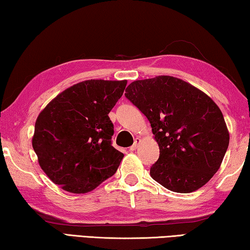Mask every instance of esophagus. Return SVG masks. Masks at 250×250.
<instances>
[{
  "instance_id": "obj_1",
  "label": "esophagus",
  "mask_w": 250,
  "mask_h": 250,
  "mask_svg": "<svg viewBox=\"0 0 250 250\" xmlns=\"http://www.w3.org/2000/svg\"><path fill=\"white\" fill-rule=\"evenodd\" d=\"M140 143H141V138H135L134 144L129 147V149H130V150H136L138 145H140Z\"/></svg>"
}]
</instances>
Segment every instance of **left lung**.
I'll return each mask as SVG.
<instances>
[{
    "instance_id": "left-lung-1",
    "label": "left lung",
    "mask_w": 250,
    "mask_h": 250,
    "mask_svg": "<svg viewBox=\"0 0 250 250\" xmlns=\"http://www.w3.org/2000/svg\"><path fill=\"white\" fill-rule=\"evenodd\" d=\"M125 96L149 121L159 147L154 181L176 193L199 189L219 169L229 144L222 110L181 79L161 75L130 83Z\"/></svg>"
}]
</instances>
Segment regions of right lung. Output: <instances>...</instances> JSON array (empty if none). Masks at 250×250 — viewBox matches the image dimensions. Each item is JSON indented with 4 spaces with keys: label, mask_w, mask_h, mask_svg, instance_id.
Instances as JSON below:
<instances>
[{
    "label": "right lung",
    "mask_w": 250,
    "mask_h": 250,
    "mask_svg": "<svg viewBox=\"0 0 250 250\" xmlns=\"http://www.w3.org/2000/svg\"><path fill=\"white\" fill-rule=\"evenodd\" d=\"M127 81L88 80L60 93L40 113L32 145L51 181L73 194L88 193L116 173L124 154L112 146L108 113Z\"/></svg>",
    "instance_id": "add662e5"
}]
</instances>
